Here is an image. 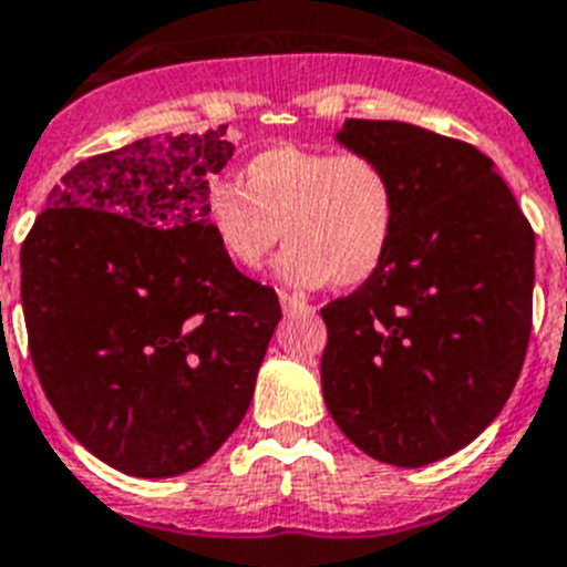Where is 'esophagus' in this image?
<instances>
[{
  "label": "esophagus",
  "mask_w": 567,
  "mask_h": 567,
  "mask_svg": "<svg viewBox=\"0 0 567 567\" xmlns=\"http://www.w3.org/2000/svg\"><path fill=\"white\" fill-rule=\"evenodd\" d=\"M278 298H280V310L287 312V316H289V312H307V310H310V303L303 301V298H298V295L280 292Z\"/></svg>",
  "instance_id": "obj_1"
}]
</instances>
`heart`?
<instances>
[{"label":"heart","instance_id":"obj_1","mask_svg":"<svg viewBox=\"0 0 567 567\" xmlns=\"http://www.w3.org/2000/svg\"><path fill=\"white\" fill-rule=\"evenodd\" d=\"M205 226L228 264L260 269L284 240L280 280L348 289L371 280L385 260L400 217L394 179L373 156L275 144L243 165L237 182H214Z\"/></svg>","mask_w":567,"mask_h":567}]
</instances>
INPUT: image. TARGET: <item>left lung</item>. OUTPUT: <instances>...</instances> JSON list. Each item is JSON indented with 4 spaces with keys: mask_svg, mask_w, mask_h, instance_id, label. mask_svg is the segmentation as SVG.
I'll list each match as a JSON object with an SVG mask.
<instances>
[{
    "mask_svg": "<svg viewBox=\"0 0 567 567\" xmlns=\"http://www.w3.org/2000/svg\"><path fill=\"white\" fill-rule=\"evenodd\" d=\"M336 142L385 167L400 217L377 275L321 310V391L364 455L414 470L475 441L513 394L536 237L472 144L362 118L344 121Z\"/></svg>",
    "mask_w": 567,
    "mask_h": 567,
    "instance_id": "1",
    "label": "left lung"
}]
</instances>
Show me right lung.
Here are the masks:
<instances>
[{"instance_id":"obj_1","label":"right lung","mask_w":567,"mask_h":567,"mask_svg":"<svg viewBox=\"0 0 567 567\" xmlns=\"http://www.w3.org/2000/svg\"><path fill=\"white\" fill-rule=\"evenodd\" d=\"M234 144L138 138L74 165L22 243V310L40 385L81 446L135 478L208 461L249 411L280 321L275 289L205 226Z\"/></svg>"}]
</instances>
